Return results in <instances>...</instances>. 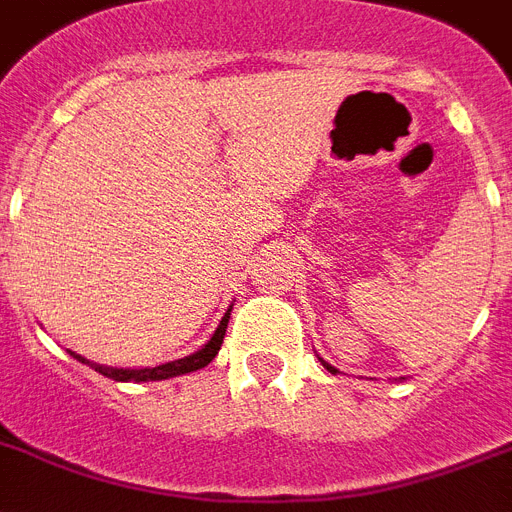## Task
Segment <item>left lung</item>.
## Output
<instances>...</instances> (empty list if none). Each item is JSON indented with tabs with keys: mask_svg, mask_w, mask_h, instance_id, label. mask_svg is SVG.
<instances>
[{
	"mask_svg": "<svg viewBox=\"0 0 512 512\" xmlns=\"http://www.w3.org/2000/svg\"><path fill=\"white\" fill-rule=\"evenodd\" d=\"M324 366H327V369L332 371V374H337V369H332V366H329V363H324Z\"/></svg>",
	"mask_w": 512,
	"mask_h": 512,
	"instance_id": "obj_1",
	"label": "left lung"
}]
</instances>
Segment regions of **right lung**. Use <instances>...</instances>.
<instances>
[{
  "mask_svg": "<svg viewBox=\"0 0 512 512\" xmlns=\"http://www.w3.org/2000/svg\"><path fill=\"white\" fill-rule=\"evenodd\" d=\"M230 311L232 308H227V314L222 316V322H219L217 332L211 335V340L206 342L204 348L196 350L193 356L180 358V361H172V363H162V366H154V369H109V366H99V363L86 361V358L78 356V353H73V350H70V356L78 358L80 363H88L91 369H96L99 374H104V377L114 379V382H159V379L180 377V374H188V371L204 369L206 363H211V358L217 356L219 348H222V340H225L227 322H230Z\"/></svg>",
  "mask_w": 512,
  "mask_h": 512,
  "instance_id": "1",
  "label": "right lung"
}]
</instances>
